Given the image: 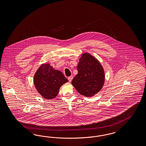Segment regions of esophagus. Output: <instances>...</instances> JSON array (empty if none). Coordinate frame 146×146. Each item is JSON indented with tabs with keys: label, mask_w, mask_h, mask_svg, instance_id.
I'll list each match as a JSON object with an SVG mask.
<instances>
[{
	"label": "esophagus",
	"mask_w": 146,
	"mask_h": 146,
	"mask_svg": "<svg viewBox=\"0 0 146 146\" xmlns=\"http://www.w3.org/2000/svg\"><path fill=\"white\" fill-rule=\"evenodd\" d=\"M72 79H73V76H69V77L68 78V81H69L70 82H71Z\"/></svg>",
	"instance_id": "1"
}]
</instances>
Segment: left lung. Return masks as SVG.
Returning <instances> with one entry per match:
<instances>
[{
    "label": "left lung",
    "instance_id": "1",
    "mask_svg": "<svg viewBox=\"0 0 146 146\" xmlns=\"http://www.w3.org/2000/svg\"><path fill=\"white\" fill-rule=\"evenodd\" d=\"M77 70L78 73L72 80V84L81 95L92 97L102 89L105 73L96 58L89 53L82 54Z\"/></svg>",
    "mask_w": 146,
    "mask_h": 146
}]
</instances>
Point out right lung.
I'll use <instances>...</instances> for the list:
<instances>
[{
    "mask_svg": "<svg viewBox=\"0 0 146 146\" xmlns=\"http://www.w3.org/2000/svg\"><path fill=\"white\" fill-rule=\"evenodd\" d=\"M68 82L61 71L54 70L49 63L42 64L34 76L37 91L45 99H53L57 96L62 84Z\"/></svg>",
    "mask_w": 146,
    "mask_h": 146,
    "instance_id": "obj_1",
    "label": "right lung"
}]
</instances>
